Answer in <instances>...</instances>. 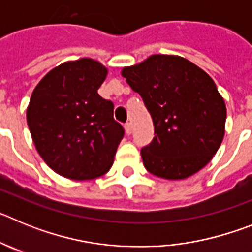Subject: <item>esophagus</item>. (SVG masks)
I'll return each mask as SVG.
<instances>
[{"instance_id":"1","label":"esophagus","mask_w":252,"mask_h":252,"mask_svg":"<svg viewBox=\"0 0 252 252\" xmlns=\"http://www.w3.org/2000/svg\"><path fill=\"white\" fill-rule=\"evenodd\" d=\"M125 131H126V133H127V135H130V133H131V124H130V122L125 124Z\"/></svg>"}]
</instances>
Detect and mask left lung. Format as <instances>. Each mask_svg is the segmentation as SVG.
Returning a JSON list of instances; mask_svg holds the SVG:
<instances>
[{
	"instance_id": "obj_1",
	"label": "left lung",
	"mask_w": 252,
	"mask_h": 252,
	"mask_svg": "<svg viewBox=\"0 0 252 252\" xmlns=\"http://www.w3.org/2000/svg\"><path fill=\"white\" fill-rule=\"evenodd\" d=\"M121 75L150 112L154 133L144 166L168 180L192 177L212 160L226 126V103L203 69L179 55L154 54Z\"/></svg>"
}]
</instances>
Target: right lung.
I'll list each match as a JSON object with an SVG mask.
<instances>
[{"mask_svg": "<svg viewBox=\"0 0 252 252\" xmlns=\"http://www.w3.org/2000/svg\"><path fill=\"white\" fill-rule=\"evenodd\" d=\"M108 69L92 58L53 68L32 91L29 130L37 153L64 178L102 177L113 164L124 128L113 119V103L98 94Z\"/></svg>", "mask_w": 252, "mask_h": 252, "instance_id": "add662e5", "label": "right lung"}]
</instances>
